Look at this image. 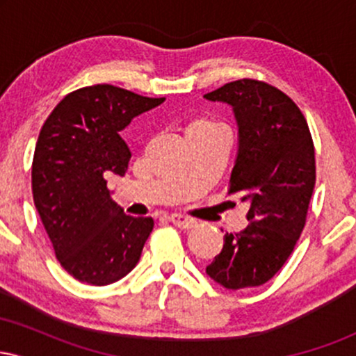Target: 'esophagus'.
Returning <instances> with one entry per match:
<instances>
[{"mask_svg": "<svg viewBox=\"0 0 356 356\" xmlns=\"http://www.w3.org/2000/svg\"><path fill=\"white\" fill-rule=\"evenodd\" d=\"M170 222H172L174 226L181 227V229H192V227L197 226V220L192 219V218H187V216H182V214L170 216Z\"/></svg>", "mask_w": 356, "mask_h": 356, "instance_id": "34e87169", "label": "esophagus"}]
</instances>
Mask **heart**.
<instances>
[{
    "instance_id": "1",
    "label": "heart",
    "mask_w": 356,
    "mask_h": 356,
    "mask_svg": "<svg viewBox=\"0 0 356 356\" xmlns=\"http://www.w3.org/2000/svg\"><path fill=\"white\" fill-rule=\"evenodd\" d=\"M195 124H212V122H206V120H197Z\"/></svg>"
}]
</instances>
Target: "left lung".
Segmentation results:
<instances>
[{
  "label": "left lung",
  "instance_id": "left-lung-1",
  "mask_svg": "<svg viewBox=\"0 0 356 356\" xmlns=\"http://www.w3.org/2000/svg\"><path fill=\"white\" fill-rule=\"evenodd\" d=\"M204 99L232 107L239 147L229 194L249 204L248 227L224 236L206 273L227 289L261 286L283 268L303 232L316 182L312 134L295 102L264 81H231Z\"/></svg>",
  "mask_w": 356,
  "mask_h": 356
}]
</instances>
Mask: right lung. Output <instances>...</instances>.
Returning a JSON list of instances; mask_svg holds the SVG:
<instances>
[{
    "label": "right lung",
    "mask_w": 356,
    "mask_h": 356,
    "mask_svg": "<svg viewBox=\"0 0 356 356\" xmlns=\"http://www.w3.org/2000/svg\"><path fill=\"white\" fill-rule=\"evenodd\" d=\"M164 100L92 85L68 93L40 130L31 167L33 201L56 259L81 283H115L140 259L154 219L124 214L107 177L129 169L132 154L122 130Z\"/></svg>",
    "instance_id": "1"
}]
</instances>
